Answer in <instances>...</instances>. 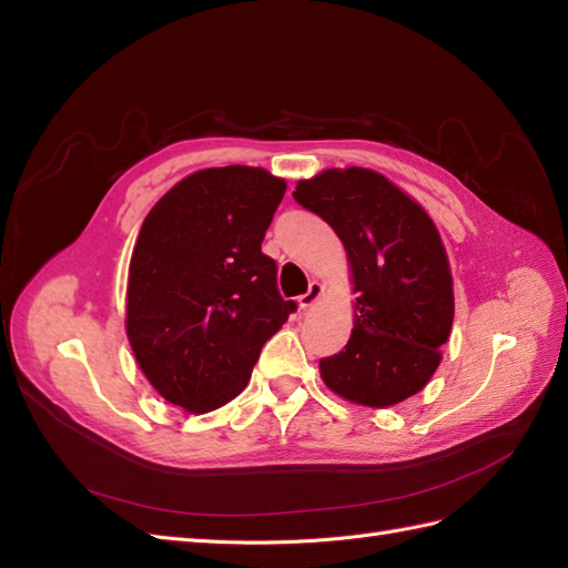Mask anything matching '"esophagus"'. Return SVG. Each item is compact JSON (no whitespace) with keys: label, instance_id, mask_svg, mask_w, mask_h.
<instances>
[{"label":"esophagus","instance_id":"obj_1","mask_svg":"<svg viewBox=\"0 0 568 568\" xmlns=\"http://www.w3.org/2000/svg\"><path fill=\"white\" fill-rule=\"evenodd\" d=\"M322 293H324V285H322L320 281H312L310 287H307V293L300 295V307H302V310H310V307L314 305V302L322 297Z\"/></svg>","mask_w":568,"mask_h":568}]
</instances>
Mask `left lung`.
Here are the masks:
<instances>
[{"label": "left lung", "instance_id": "left-lung-1", "mask_svg": "<svg viewBox=\"0 0 568 568\" xmlns=\"http://www.w3.org/2000/svg\"><path fill=\"white\" fill-rule=\"evenodd\" d=\"M293 197L344 242L358 297L344 351L320 361L328 389L392 406L426 387L450 336L455 297L440 234L426 210L371 169H328Z\"/></svg>", "mask_w": 568, "mask_h": 568}]
</instances>
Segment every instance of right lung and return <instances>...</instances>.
Segmentation results:
<instances>
[{
  "label": "right lung",
  "mask_w": 568,
  "mask_h": 568,
  "mask_svg": "<svg viewBox=\"0 0 568 568\" xmlns=\"http://www.w3.org/2000/svg\"><path fill=\"white\" fill-rule=\"evenodd\" d=\"M285 181L203 169L144 217L128 275V338L152 387L191 414L240 394L266 341L297 310L261 252Z\"/></svg>",
  "instance_id": "right-lung-1"
}]
</instances>
